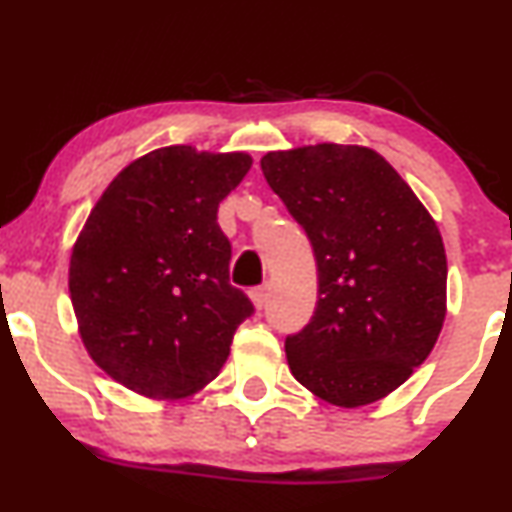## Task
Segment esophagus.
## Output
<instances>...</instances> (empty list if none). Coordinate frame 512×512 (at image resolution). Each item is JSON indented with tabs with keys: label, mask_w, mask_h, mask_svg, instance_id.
<instances>
[{
	"label": "esophagus",
	"mask_w": 512,
	"mask_h": 512,
	"mask_svg": "<svg viewBox=\"0 0 512 512\" xmlns=\"http://www.w3.org/2000/svg\"><path fill=\"white\" fill-rule=\"evenodd\" d=\"M250 298H252V303H255V308L262 310L269 301V286H260V289H255L250 293Z\"/></svg>",
	"instance_id": "34e87169"
}]
</instances>
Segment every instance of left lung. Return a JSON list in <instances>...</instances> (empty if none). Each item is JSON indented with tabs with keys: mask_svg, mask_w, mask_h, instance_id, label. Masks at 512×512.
Wrapping results in <instances>:
<instances>
[{
	"mask_svg": "<svg viewBox=\"0 0 512 512\" xmlns=\"http://www.w3.org/2000/svg\"><path fill=\"white\" fill-rule=\"evenodd\" d=\"M317 262V305L286 337L293 378L337 407L378 402L426 361L445 320L443 238L366 146L315 144L260 161Z\"/></svg>",
	"mask_w": 512,
	"mask_h": 512,
	"instance_id": "1",
	"label": "left lung"
}]
</instances>
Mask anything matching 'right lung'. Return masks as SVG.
Listing matches in <instances>:
<instances>
[{"label":"right lung","mask_w":512,"mask_h":512,"mask_svg":"<svg viewBox=\"0 0 512 512\" xmlns=\"http://www.w3.org/2000/svg\"><path fill=\"white\" fill-rule=\"evenodd\" d=\"M250 166L248 154L156 149L129 163L88 216L69 293L86 351L129 390L154 399L197 392L255 313L228 281L231 243L216 223Z\"/></svg>","instance_id":"right-lung-1"}]
</instances>
